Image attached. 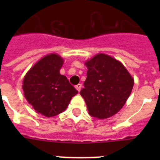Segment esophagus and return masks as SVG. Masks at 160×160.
<instances>
[{"mask_svg": "<svg viewBox=\"0 0 160 160\" xmlns=\"http://www.w3.org/2000/svg\"><path fill=\"white\" fill-rule=\"evenodd\" d=\"M75 88H76V90H78V91H80V90H81V89H82V84H78V85H76L75 86Z\"/></svg>", "mask_w": 160, "mask_h": 160, "instance_id": "obj_1", "label": "esophagus"}]
</instances>
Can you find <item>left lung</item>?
Returning <instances> with one entry per match:
<instances>
[{
    "mask_svg": "<svg viewBox=\"0 0 160 160\" xmlns=\"http://www.w3.org/2000/svg\"><path fill=\"white\" fill-rule=\"evenodd\" d=\"M85 65L88 70L80 94L89 114L100 119L113 116L129 98L134 79L122 63L109 55L98 53Z\"/></svg>",
    "mask_w": 160,
    "mask_h": 160,
    "instance_id": "left-lung-1",
    "label": "left lung"
}]
</instances>
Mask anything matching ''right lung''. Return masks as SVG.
<instances>
[{"mask_svg":"<svg viewBox=\"0 0 160 160\" xmlns=\"http://www.w3.org/2000/svg\"><path fill=\"white\" fill-rule=\"evenodd\" d=\"M64 61L56 53L46 55L31 68L23 80L24 94L39 114L53 117L67 108L78 90L60 74Z\"/></svg>","mask_w":160,"mask_h":160,"instance_id":"right-lung-1","label":"right lung"}]
</instances>
